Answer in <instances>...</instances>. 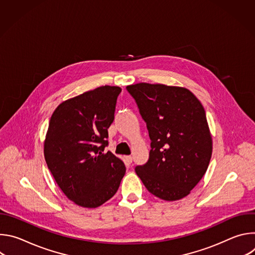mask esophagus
Returning a JSON list of instances; mask_svg holds the SVG:
<instances>
[{
	"label": "esophagus",
	"instance_id": "obj_1",
	"mask_svg": "<svg viewBox=\"0 0 255 255\" xmlns=\"http://www.w3.org/2000/svg\"><path fill=\"white\" fill-rule=\"evenodd\" d=\"M125 160H126V162H127V164H130V163H132V156H130V155H127L126 157H125Z\"/></svg>",
	"mask_w": 255,
	"mask_h": 255
}]
</instances>
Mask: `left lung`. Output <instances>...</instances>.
<instances>
[{"label":"left lung","mask_w":255,"mask_h":255,"mask_svg":"<svg viewBox=\"0 0 255 255\" xmlns=\"http://www.w3.org/2000/svg\"><path fill=\"white\" fill-rule=\"evenodd\" d=\"M146 123L149 158L135 171L152 195L184 198L207 171L212 137L204 107L185 88L140 83L126 87Z\"/></svg>","instance_id":"obj_1"}]
</instances>
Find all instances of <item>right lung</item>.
Returning <instances> with one entry per match:
<instances>
[{"label":"right lung","mask_w":255,"mask_h":255,"mask_svg":"<svg viewBox=\"0 0 255 255\" xmlns=\"http://www.w3.org/2000/svg\"><path fill=\"white\" fill-rule=\"evenodd\" d=\"M119 87L103 86L61 103L53 112L44 143L47 166L65 196L97 208L118 191L126 167L108 146Z\"/></svg>","instance_id":"right-lung-1"}]
</instances>
